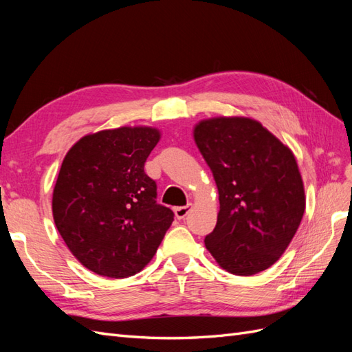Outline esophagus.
I'll return each instance as SVG.
<instances>
[{
  "mask_svg": "<svg viewBox=\"0 0 352 352\" xmlns=\"http://www.w3.org/2000/svg\"><path fill=\"white\" fill-rule=\"evenodd\" d=\"M190 210H192V204H186L184 207H176L175 208V214H176L177 219H185L189 214Z\"/></svg>",
  "mask_w": 352,
  "mask_h": 352,
  "instance_id": "1",
  "label": "esophagus"
}]
</instances>
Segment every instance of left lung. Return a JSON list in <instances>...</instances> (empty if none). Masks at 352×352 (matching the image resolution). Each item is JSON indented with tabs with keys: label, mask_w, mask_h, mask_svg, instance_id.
I'll list each match as a JSON object with an SVG mask.
<instances>
[{
	"label": "left lung",
	"mask_w": 352,
	"mask_h": 352,
	"mask_svg": "<svg viewBox=\"0 0 352 352\" xmlns=\"http://www.w3.org/2000/svg\"><path fill=\"white\" fill-rule=\"evenodd\" d=\"M194 141L220 201L206 248L232 274L269 269L289 247L305 210L294 153L260 122L238 116L198 122Z\"/></svg>",
	"instance_id": "obj_1"
}]
</instances>
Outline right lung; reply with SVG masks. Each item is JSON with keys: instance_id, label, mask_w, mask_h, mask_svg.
<instances>
[{"instance_id": "obj_1", "label": "right lung", "mask_w": 352, "mask_h": 352, "mask_svg": "<svg viewBox=\"0 0 352 352\" xmlns=\"http://www.w3.org/2000/svg\"><path fill=\"white\" fill-rule=\"evenodd\" d=\"M162 132L123 126L85 135L67 151L52 192V217L82 265L123 279L150 263L173 221L144 172Z\"/></svg>"}]
</instances>
